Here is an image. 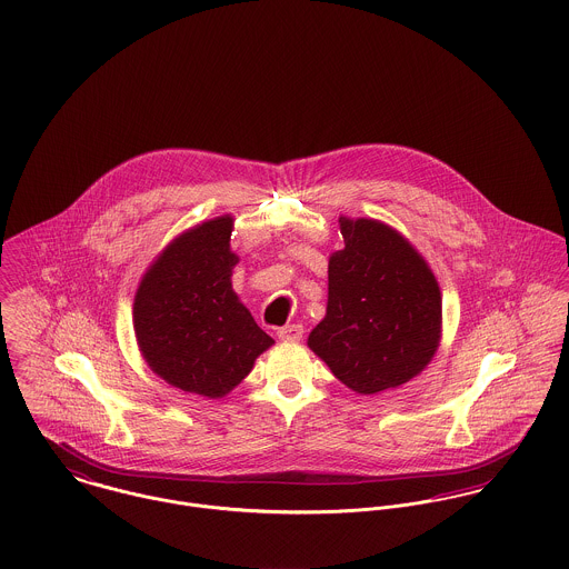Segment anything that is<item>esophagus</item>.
Wrapping results in <instances>:
<instances>
[{
  "label": "esophagus",
  "mask_w": 569,
  "mask_h": 569,
  "mask_svg": "<svg viewBox=\"0 0 569 569\" xmlns=\"http://www.w3.org/2000/svg\"><path fill=\"white\" fill-rule=\"evenodd\" d=\"M305 335V328L300 325H287L278 328V339L282 341H300Z\"/></svg>",
  "instance_id": "34e87169"
}]
</instances>
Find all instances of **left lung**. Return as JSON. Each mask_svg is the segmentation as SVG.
<instances>
[{"mask_svg": "<svg viewBox=\"0 0 569 569\" xmlns=\"http://www.w3.org/2000/svg\"><path fill=\"white\" fill-rule=\"evenodd\" d=\"M325 320L309 348L352 392L370 397L418 377L442 337L438 280L406 237L377 219L339 217Z\"/></svg>", "mask_w": 569, "mask_h": 569, "instance_id": "obj_1", "label": "left lung"}]
</instances>
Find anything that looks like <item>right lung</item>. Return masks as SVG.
I'll return each mask as SVG.
<instances>
[{
	"label": "right lung",
	"mask_w": 569,
	"mask_h": 569,
	"mask_svg": "<svg viewBox=\"0 0 569 569\" xmlns=\"http://www.w3.org/2000/svg\"><path fill=\"white\" fill-rule=\"evenodd\" d=\"M234 217L203 221L163 247L133 300V330L147 366L168 386L223 399L273 339L232 289L239 256Z\"/></svg>",
	"instance_id": "1"
}]
</instances>
